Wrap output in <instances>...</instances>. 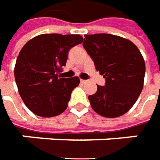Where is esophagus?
I'll use <instances>...</instances> for the list:
<instances>
[{
	"mask_svg": "<svg viewBox=\"0 0 160 160\" xmlns=\"http://www.w3.org/2000/svg\"><path fill=\"white\" fill-rule=\"evenodd\" d=\"M80 82H82V83H84V82H86L87 81H86V80H83V79H81V80H80Z\"/></svg>",
	"mask_w": 160,
	"mask_h": 160,
	"instance_id": "esophagus-1",
	"label": "esophagus"
}]
</instances>
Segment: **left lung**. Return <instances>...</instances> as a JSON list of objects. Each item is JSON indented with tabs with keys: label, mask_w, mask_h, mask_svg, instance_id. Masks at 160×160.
<instances>
[{
	"label": "left lung",
	"mask_w": 160,
	"mask_h": 160,
	"mask_svg": "<svg viewBox=\"0 0 160 160\" xmlns=\"http://www.w3.org/2000/svg\"><path fill=\"white\" fill-rule=\"evenodd\" d=\"M82 46L106 78L88 98L95 112L107 118L126 113L138 100L143 87L145 63L138 47L120 36L97 33L84 35Z\"/></svg>",
	"instance_id": "obj_1"
}]
</instances>
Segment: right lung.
Listing matches in <instances>:
<instances>
[{"instance_id": "right-lung-1", "label": "right lung", "mask_w": 160, "mask_h": 160, "mask_svg": "<svg viewBox=\"0 0 160 160\" xmlns=\"http://www.w3.org/2000/svg\"><path fill=\"white\" fill-rule=\"evenodd\" d=\"M78 34H41L30 39L18 54L14 74L18 92L33 113L53 117L68 108L78 77L61 78L58 72L66 65L69 49L82 42Z\"/></svg>"}]
</instances>
